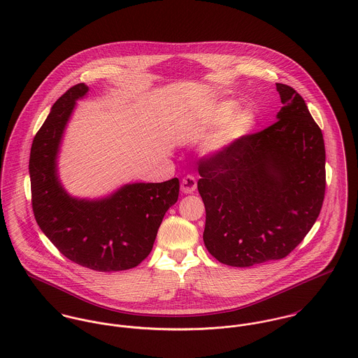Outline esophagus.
I'll list each match as a JSON object with an SVG mask.
<instances>
[{"instance_id":"obj_1","label":"esophagus","mask_w":358,"mask_h":358,"mask_svg":"<svg viewBox=\"0 0 358 358\" xmlns=\"http://www.w3.org/2000/svg\"><path fill=\"white\" fill-rule=\"evenodd\" d=\"M196 191V180L194 176H187L181 181V192L182 194H194Z\"/></svg>"}]
</instances>
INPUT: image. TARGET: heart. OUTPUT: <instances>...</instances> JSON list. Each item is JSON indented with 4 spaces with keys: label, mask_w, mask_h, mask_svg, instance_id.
Returning <instances> with one entry per match:
<instances>
[{
    "label": "heart",
    "mask_w": 358,
    "mask_h": 358,
    "mask_svg": "<svg viewBox=\"0 0 358 358\" xmlns=\"http://www.w3.org/2000/svg\"><path fill=\"white\" fill-rule=\"evenodd\" d=\"M238 107L235 100H221L204 111L203 122L207 126H220L208 143L210 154L220 155L228 152L255 129L258 123L257 114L250 108L238 110Z\"/></svg>",
    "instance_id": "obj_1"
}]
</instances>
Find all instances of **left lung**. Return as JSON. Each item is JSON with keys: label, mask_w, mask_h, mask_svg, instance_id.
<instances>
[{"label": "left lung", "mask_w": 358, "mask_h": 358, "mask_svg": "<svg viewBox=\"0 0 358 358\" xmlns=\"http://www.w3.org/2000/svg\"><path fill=\"white\" fill-rule=\"evenodd\" d=\"M276 89L282 103L276 123L199 166L204 245L229 266L287 257L312 229L322 206V133L291 86L276 83Z\"/></svg>", "instance_id": "8db88e82"}]
</instances>
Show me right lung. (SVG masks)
<instances>
[{"label":"right lung","instance_id":"right-lung-1","mask_svg":"<svg viewBox=\"0 0 358 358\" xmlns=\"http://www.w3.org/2000/svg\"><path fill=\"white\" fill-rule=\"evenodd\" d=\"M87 92L85 83L70 87L33 140V210L41 231L70 261L97 272L126 271L151 252L166 211L178 199L180 181L129 182L100 198L69 194L59 176V154L77 101Z\"/></svg>","mask_w":358,"mask_h":358}]
</instances>
